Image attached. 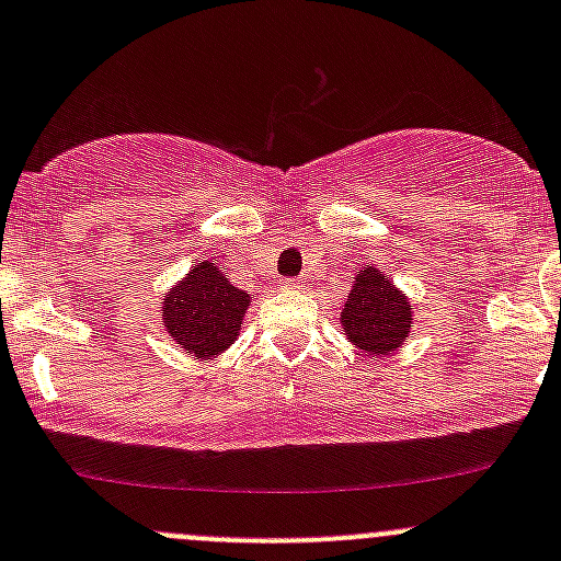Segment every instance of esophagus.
<instances>
[{
  "label": "esophagus",
  "mask_w": 561,
  "mask_h": 561,
  "mask_svg": "<svg viewBox=\"0 0 561 561\" xmlns=\"http://www.w3.org/2000/svg\"><path fill=\"white\" fill-rule=\"evenodd\" d=\"M279 287H285V290H301L304 282L296 279V276H290V279H279Z\"/></svg>",
  "instance_id": "34e87169"
}]
</instances>
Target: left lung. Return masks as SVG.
I'll return each mask as SVG.
<instances>
[{
	"mask_svg": "<svg viewBox=\"0 0 561 561\" xmlns=\"http://www.w3.org/2000/svg\"><path fill=\"white\" fill-rule=\"evenodd\" d=\"M344 333L369 355H390L412 328V309L404 293L396 290L382 271L364 268L355 276L342 309Z\"/></svg>",
	"mask_w": 561,
	"mask_h": 561,
	"instance_id": "8db88e82",
	"label": "left lung"
}]
</instances>
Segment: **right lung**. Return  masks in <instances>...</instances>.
I'll return each mask as SVG.
<instances>
[{"label": "right lung", "instance_id": "add662e5", "mask_svg": "<svg viewBox=\"0 0 561 561\" xmlns=\"http://www.w3.org/2000/svg\"><path fill=\"white\" fill-rule=\"evenodd\" d=\"M247 307V293L230 285L219 265L203 260L162 298V325L186 353L208 360L236 342Z\"/></svg>", "mask_w": 561, "mask_h": 561}]
</instances>
